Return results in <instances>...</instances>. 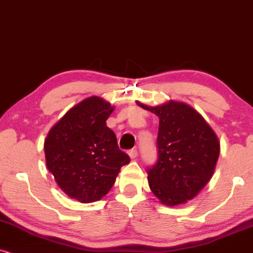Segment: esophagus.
I'll list each match as a JSON object with an SVG mask.
<instances>
[{
  "label": "esophagus",
  "mask_w": 253,
  "mask_h": 253,
  "mask_svg": "<svg viewBox=\"0 0 253 253\" xmlns=\"http://www.w3.org/2000/svg\"><path fill=\"white\" fill-rule=\"evenodd\" d=\"M127 154H129V156H130V158H136L137 157V155H138V152H137V149H131V150H129V152H127Z\"/></svg>",
  "instance_id": "34e87169"
}]
</instances>
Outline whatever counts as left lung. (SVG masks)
Instances as JSON below:
<instances>
[{"instance_id":"8db88e82","label":"left lung","mask_w":253,"mask_h":253,"mask_svg":"<svg viewBox=\"0 0 253 253\" xmlns=\"http://www.w3.org/2000/svg\"><path fill=\"white\" fill-rule=\"evenodd\" d=\"M137 104L160 118L157 162L146 169L151 191L169 207L196 197L212 177L219 156L216 133L195 109L184 103Z\"/></svg>"}]
</instances>
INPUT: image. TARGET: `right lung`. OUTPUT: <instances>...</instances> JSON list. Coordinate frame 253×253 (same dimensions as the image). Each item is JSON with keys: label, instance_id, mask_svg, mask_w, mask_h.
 Instances as JSON below:
<instances>
[{"label": "right lung", "instance_id": "add662e5", "mask_svg": "<svg viewBox=\"0 0 253 253\" xmlns=\"http://www.w3.org/2000/svg\"><path fill=\"white\" fill-rule=\"evenodd\" d=\"M112 111L108 102L92 96L71 108L46 136V167L58 186L81 203L107 195L121 168L130 162L105 123Z\"/></svg>", "mask_w": 253, "mask_h": 253}]
</instances>
